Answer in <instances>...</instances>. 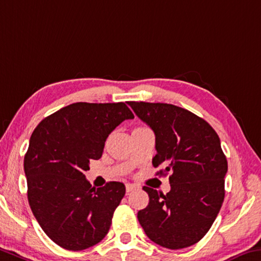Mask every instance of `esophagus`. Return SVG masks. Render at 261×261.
Instances as JSON below:
<instances>
[{
	"label": "esophagus",
	"mask_w": 261,
	"mask_h": 261,
	"mask_svg": "<svg viewBox=\"0 0 261 261\" xmlns=\"http://www.w3.org/2000/svg\"><path fill=\"white\" fill-rule=\"evenodd\" d=\"M125 188H126V193H130V192H132V190H135L136 188H137V186L134 184H126Z\"/></svg>",
	"instance_id": "esophagus-1"
}]
</instances>
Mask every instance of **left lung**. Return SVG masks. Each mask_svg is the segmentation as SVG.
Listing matches in <instances>:
<instances>
[{
  "label": "left lung",
  "mask_w": 261,
  "mask_h": 261,
  "mask_svg": "<svg viewBox=\"0 0 261 261\" xmlns=\"http://www.w3.org/2000/svg\"><path fill=\"white\" fill-rule=\"evenodd\" d=\"M155 135L156 174L169 175L167 194L144 186L150 202L138 221L152 242L171 250L192 246L212 227L224 201L227 161L220 137L195 114L167 103L129 102Z\"/></svg>",
  "instance_id": "1"
}]
</instances>
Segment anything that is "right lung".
Segmentation results:
<instances>
[{
	"instance_id": "add662e5",
	"label": "right lung",
	"mask_w": 261,
	"mask_h": 261,
	"mask_svg": "<svg viewBox=\"0 0 261 261\" xmlns=\"http://www.w3.org/2000/svg\"><path fill=\"white\" fill-rule=\"evenodd\" d=\"M134 117L123 102H77L44 118L32 132L24 156L28 200L57 245L81 251L108 233L125 186L110 181L95 189L85 172L89 160L101 158L116 126Z\"/></svg>"
}]
</instances>
